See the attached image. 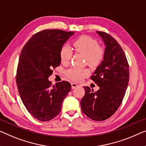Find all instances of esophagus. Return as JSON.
<instances>
[{
  "mask_svg": "<svg viewBox=\"0 0 146 146\" xmlns=\"http://www.w3.org/2000/svg\"><path fill=\"white\" fill-rule=\"evenodd\" d=\"M78 86H79V84L75 83V82H72V83H71V88H72L73 89L75 88H77Z\"/></svg>",
  "mask_w": 146,
  "mask_h": 146,
  "instance_id": "esophagus-1",
  "label": "esophagus"
}]
</instances>
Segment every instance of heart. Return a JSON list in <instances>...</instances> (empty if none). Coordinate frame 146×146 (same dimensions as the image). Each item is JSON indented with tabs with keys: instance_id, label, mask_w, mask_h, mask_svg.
<instances>
[{
	"instance_id": "1",
	"label": "heart",
	"mask_w": 146,
	"mask_h": 146,
	"mask_svg": "<svg viewBox=\"0 0 146 146\" xmlns=\"http://www.w3.org/2000/svg\"><path fill=\"white\" fill-rule=\"evenodd\" d=\"M73 46L76 52L86 56V62L88 66H98L104 60L105 52L99 46L96 40L88 36H82L74 41ZM72 56V50L68 46H63L60 50V60L63 64H67ZM66 75L74 81H80L88 75L89 71L85 68L73 67L66 71Z\"/></svg>"
}]
</instances>
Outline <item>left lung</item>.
Returning <instances> with one entry per match:
<instances>
[{
    "label": "left lung",
    "instance_id": "1",
    "mask_svg": "<svg viewBox=\"0 0 146 146\" xmlns=\"http://www.w3.org/2000/svg\"><path fill=\"white\" fill-rule=\"evenodd\" d=\"M106 46L104 60L90 79L100 87L94 92L84 86L85 94L80 101L82 112L96 121L110 118L123 102L129 81V66L120 44L110 35L97 31Z\"/></svg>",
    "mask_w": 146,
    "mask_h": 146
}]
</instances>
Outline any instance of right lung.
<instances>
[{
    "mask_svg": "<svg viewBox=\"0 0 146 146\" xmlns=\"http://www.w3.org/2000/svg\"><path fill=\"white\" fill-rule=\"evenodd\" d=\"M74 34L60 29H45L32 36L21 52L16 83L23 104L35 118L48 121L60 113L63 101L71 89L63 80L52 85L48 77L61 62L60 50Z\"/></svg>",
    "mask_w": 146,
    "mask_h": 146,
    "instance_id": "obj_1",
    "label": "right lung"
}]
</instances>
